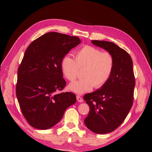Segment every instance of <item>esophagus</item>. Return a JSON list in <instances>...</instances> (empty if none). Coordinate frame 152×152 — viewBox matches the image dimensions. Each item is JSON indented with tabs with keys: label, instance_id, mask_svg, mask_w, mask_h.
<instances>
[{
	"label": "esophagus",
	"instance_id": "esophagus-1",
	"mask_svg": "<svg viewBox=\"0 0 152 152\" xmlns=\"http://www.w3.org/2000/svg\"><path fill=\"white\" fill-rule=\"evenodd\" d=\"M76 99H77V101H78V102H82L83 101V99L81 97V96H79V95H77L76 96Z\"/></svg>",
	"mask_w": 152,
	"mask_h": 152
}]
</instances>
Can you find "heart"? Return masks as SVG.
<instances>
[{
    "instance_id": "1",
    "label": "heart",
    "mask_w": 152,
    "mask_h": 152,
    "mask_svg": "<svg viewBox=\"0 0 152 152\" xmlns=\"http://www.w3.org/2000/svg\"><path fill=\"white\" fill-rule=\"evenodd\" d=\"M114 67V58L108 51H102L92 46H83L76 51L75 59L69 56L63 57L61 69L64 76L74 82L83 70V78L70 83L69 89L78 94H83L95 88H100L110 78Z\"/></svg>"
}]
</instances>
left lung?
Here are the masks:
<instances>
[{"label":"left lung","instance_id":"left-lung-1","mask_svg":"<svg viewBox=\"0 0 152 152\" xmlns=\"http://www.w3.org/2000/svg\"><path fill=\"white\" fill-rule=\"evenodd\" d=\"M91 42L112 53L114 67L110 78L101 89L83 96L89 106L86 127L97 134L114 131L127 117L133 102L135 79L133 61L127 51L111 42Z\"/></svg>","mask_w":152,"mask_h":152}]
</instances>
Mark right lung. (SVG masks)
Segmentation results:
<instances>
[{
    "label": "right lung",
    "instance_id": "obj_1",
    "mask_svg": "<svg viewBox=\"0 0 152 152\" xmlns=\"http://www.w3.org/2000/svg\"><path fill=\"white\" fill-rule=\"evenodd\" d=\"M81 43L77 37L50 32L34 40L25 52L18 70L16 96L22 114L32 127L48 129L62 119L76 96L62 91L66 85L61 62Z\"/></svg>",
    "mask_w": 152,
    "mask_h": 152
}]
</instances>
